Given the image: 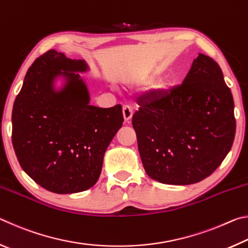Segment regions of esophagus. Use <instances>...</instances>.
<instances>
[{
    "instance_id": "34e87169",
    "label": "esophagus",
    "mask_w": 248,
    "mask_h": 248,
    "mask_svg": "<svg viewBox=\"0 0 248 248\" xmlns=\"http://www.w3.org/2000/svg\"><path fill=\"white\" fill-rule=\"evenodd\" d=\"M123 114H124V123L129 124L130 121H131L132 118V115H133V111H132V108L128 106V105H124L123 107Z\"/></svg>"
}]
</instances>
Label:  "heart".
Listing matches in <instances>:
<instances>
[{
	"label": "heart",
	"mask_w": 248,
	"mask_h": 248,
	"mask_svg": "<svg viewBox=\"0 0 248 248\" xmlns=\"http://www.w3.org/2000/svg\"><path fill=\"white\" fill-rule=\"evenodd\" d=\"M151 78H141V82H150L151 81Z\"/></svg>",
	"instance_id": "obj_1"
}]
</instances>
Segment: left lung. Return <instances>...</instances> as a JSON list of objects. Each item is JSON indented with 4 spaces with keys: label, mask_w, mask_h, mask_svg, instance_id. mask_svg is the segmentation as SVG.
I'll use <instances>...</instances> for the list:
<instances>
[{
    "label": "left lung",
    "mask_w": 248,
    "mask_h": 248,
    "mask_svg": "<svg viewBox=\"0 0 248 248\" xmlns=\"http://www.w3.org/2000/svg\"><path fill=\"white\" fill-rule=\"evenodd\" d=\"M139 105L132 125L144 170L154 180L199 183L232 148L233 96L219 64L208 56L199 53L182 85Z\"/></svg>",
    "instance_id": "left-lung-1"
}]
</instances>
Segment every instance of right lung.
<instances>
[{"label":"right lung","instance_id":"right-lung-1","mask_svg":"<svg viewBox=\"0 0 248 248\" xmlns=\"http://www.w3.org/2000/svg\"><path fill=\"white\" fill-rule=\"evenodd\" d=\"M85 61L49 50L28 69L13 106L12 142L22 169L56 194L90 189L102 171L104 154L123 127V108L90 105L86 84L74 72ZM66 78L60 91L55 78Z\"/></svg>","mask_w":248,"mask_h":248}]
</instances>
